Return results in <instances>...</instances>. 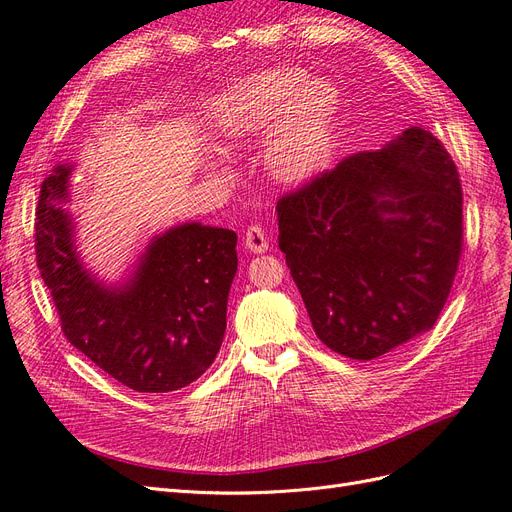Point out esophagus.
<instances>
[{"instance_id": "obj_1", "label": "esophagus", "mask_w": 512, "mask_h": 512, "mask_svg": "<svg viewBox=\"0 0 512 512\" xmlns=\"http://www.w3.org/2000/svg\"><path fill=\"white\" fill-rule=\"evenodd\" d=\"M244 246L251 253H266L268 251V236L259 225H251L244 233Z\"/></svg>"}]
</instances>
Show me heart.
I'll list each match as a JSON object with an SVG mask.
<instances>
[{"label":"heart","instance_id":"obj_1","mask_svg":"<svg viewBox=\"0 0 512 512\" xmlns=\"http://www.w3.org/2000/svg\"><path fill=\"white\" fill-rule=\"evenodd\" d=\"M337 102L326 79H306L298 68L264 70L233 85L218 128L231 141H248L281 119L268 141L266 167L274 180L300 184L326 165Z\"/></svg>","mask_w":512,"mask_h":512}]
</instances>
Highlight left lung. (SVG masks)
I'll use <instances>...</instances> for the list:
<instances>
[{
    "mask_svg": "<svg viewBox=\"0 0 512 512\" xmlns=\"http://www.w3.org/2000/svg\"><path fill=\"white\" fill-rule=\"evenodd\" d=\"M279 248L319 341L373 360L429 332L455 281L463 195L440 139L412 126L276 203Z\"/></svg>",
    "mask_w": 512,
    "mask_h": 512,
    "instance_id": "1",
    "label": "left lung"
}]
</instances>
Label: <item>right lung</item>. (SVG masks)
Returning a JSON list of instances; mask_svg holds the SVG:
<instances>
[{
	"mask_svg": "<svg viewBox=\"0 0 512 512\" xmlns=\"http://www.w3.org/2000/svg\"><path fill=\"white\" fill-rule=\"evenodd\" d=\"M72 165L40 186L36 261L64 337L137 392H173L210 369L227 328L238 270L236 231L184 223L152 238L135 272L107 285L83 266L68 201Z\"/></svg>",
	"mask_w": 512,
	"mask_h": 512,
	"instance_id": "add662e5",
	"label": "right lung"
}]
</instances>
